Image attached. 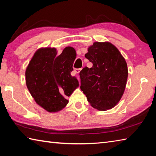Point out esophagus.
<instances>
[{
  "label": "esophagus",
  "instance_id": "34e87169",
  "mask_svg": "<svg viewBox=\"0 0 156 156\" xmlns=\"http://www.w3.org/2000/svg\"><path fill=\"white\" fill-rule=\"evenodd\" d=\"M80 70H81V69H74V72L76 73H79L80 72ZM78 80L80 81V78H79L78 77Z\"/></svg>",
  "mask_w": 156,
  "mask_h": 156
}]
</instances>
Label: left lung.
<instances>
[{"mask_svg": "<svg viewBox=\"0 0 156 156\" xmlns=\"http://www.w3.org/2000/svg\"><path fill=\"white\" fill-rule=\"evenodd\" d=\"M85 58L91 68L80 71V89L92 107L99 111L111 109L122 98L128 78L125 59L109 42H95Z\"/></svg>", "mask_w": 156, "mask_h": 156, "instance_id": "obj_1", "label": "left lung"}]
</instances>
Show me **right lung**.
<instances>
[{
	"instance_id": "obj_1",
	"label": "right lung",
	"mask_w": 156,
	"mask_h": 156,
	"mask_svg": "<svg viewBox=\"0 0 156 156\" xmlns=\"http://www.w3.org/2000/svg\"><path fill=\"white\" fill-rule=\"evenodd\" d=\"M76 54L73 47L57 55L56 48H40L34 53L25 71L26 85L39 106L50 113L66 107V99L79 86L71 75Z\"/></svg>"
}]
</instances>
